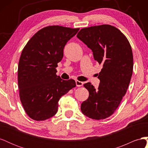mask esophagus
<instances>
[{
	"instance_id": "obj_1",
	"label": "esophagus",
	"mask_w": 148,
	"mask_h": 148,
	"mask_svg": "<svg viewBox=\"0 0 148 148\" xmlns=\"http://www.w3.org/2000/svg\"><path fill=\"white\" fill-rule=\"evenodd\" d=\"M83 84V83L82 82H79L78 80H77L76 81V85H77V87H80V86H82Z\"/></svg>"
}]
</instances>
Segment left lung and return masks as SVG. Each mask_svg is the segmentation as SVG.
<instances>
[{"label":"left lung","mask_w":148,"mask_h":148,"mask_svg":"<svg viewBox=\"0 0 148 148\" xmlns=\"http://www.w3.org/2000/svg\"><path fill=\"white\" fill-rule=\"evenodd\" d=\"M77 36L91 49L94 59L102 65L98 88L91 83L84 84L89 97L82 102V112L94 120L105 119L114 114L127 92L133 73L132 47L126 36L109 25L82 28Z\"/></svg>","instance_id":"8db88e82"}]
</instances>
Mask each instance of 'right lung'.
<instances>
[{
  "label": "right lung",
  "mask_w": 148,
  "mask_h": 148,
  "mask_svg": "<svg viewBox=\"0 0 148 148\" xmlns=\"http://www.w3.org/2000/svg\"><path fill=\"white\" fill-rule=\"evenodd\" d=\"M79 28L49 26L33 35L22 51L18 68L20 101L29 117L42 121L58 110L60 98L76 86L56 75L66 42Z\"/></svg>",
  "instance_id": "1"
}]
</instances>
